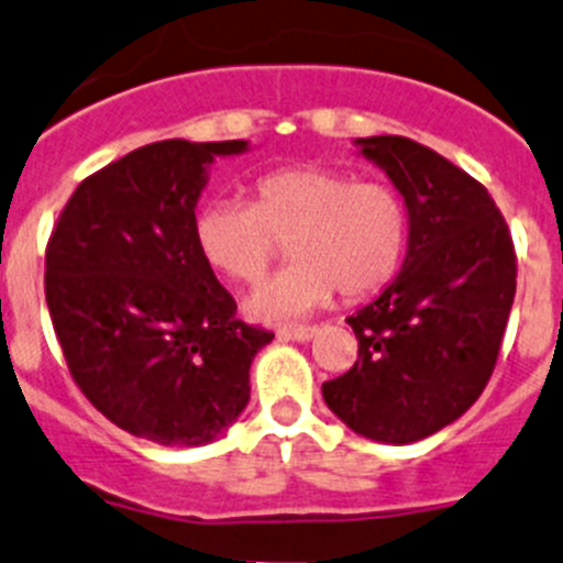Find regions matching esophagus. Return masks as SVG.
Listing matches in <instances>:
<instances>
[{"mask_svg":"<svg viewBox=\"0 0 563 563\" xmlns=\"http://www.w3.org/2000/svg\"><path fill=\"white\" fill-rule=\"evenodd\" d=\"M316 332H319V327L313 324H283L280 330H277V335L286 338V341H310Z\"/></svg>","mask_w":563,"mask_h":563,"instance_id":"obj_1","label":"esophagus"}]
</instances>
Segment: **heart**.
Segmentation results:
<instances>
[{"mask_svg": "<svg viewBox=\"0 0 563 563\" xmlns=\"http://www.w3.org/2000/svg\"><path fill=\"white\" fill-rule=\"evenodd\" d=\"M198 250L211 269L258 283L283 255L294 261L247 297L255 319L283 321L379 291L401 266L409 211L385 181H354L321 165H291L255 181V200H211L195 220Z\"/></svg>", "mask_w": 563, "mask_h": 563, "instance_id": "b5f03b06", "label": "heart"}]
</instances>
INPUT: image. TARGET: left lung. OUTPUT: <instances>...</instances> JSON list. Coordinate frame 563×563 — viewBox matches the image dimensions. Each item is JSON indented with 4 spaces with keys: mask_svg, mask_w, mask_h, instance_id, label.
<instances>
[{
    "mask_svg": "<svg viewBox=\"0 0 563 563\" xmlns=\"http://www.w3.org/2000/svg\"><path fill=\"white\" fill-rule=\"evenodd\" d=\"M357 143L404 195L409 250L396 280L346 319L357 360L321 396L357 434L404 445L454 423L487 387L517 253L493 195L454 162L398 134Z\"/></svg>",
    "mask_w": 563,
    "mask_h": 563,
    "instance_id": "left-lung-1",
    "label": "left lung"
}]
</instances>
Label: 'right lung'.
I'll use <instances>...</instances> for the list:
<instances>
[{
	"label": "right lung",
	"mask_w": 563,
	"mask_h": 563,
	"mask_svg": "<svg viewBox=\"0 0 563 563\" xmlns=\"http://www.w3.org/2000/svg\"><path fill=\"white\" fill-rule=\"evenodd\" d=\"M244 140H162L87 176L46 244V305L70 379L114 427L203 445L250 401V363L275 338L236 319L195 239L214 156Z\"/></svg>",
	"instance_id": "obj_1"
}]
</instances>
